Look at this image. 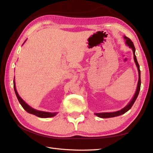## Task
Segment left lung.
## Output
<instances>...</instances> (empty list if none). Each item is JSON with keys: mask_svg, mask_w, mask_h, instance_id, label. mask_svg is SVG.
<instances>
[{"mask_svg": "<svg viewBox=\"0 0 153 153\" xmlns=\"http://www.w3.org/2000/svg\"><path fill=\"white\" fill-rule=\"evenodd\" d=\"M123 38L126 39V43L128 46L131 48V49L133 50V53H134V61L135 62L136 66L137 67V70H138V73H139V80H138V83H137V89H136V91L135 95L133 97L132 99L131 100V101L129 102V104L126 106H125L124 108H122V110H118V111L116 112H102V113H95V114L96 116H97L99 118H112V117H116L118 116H120L122 114H123L126 113V112H128V110L131 108V106L134 105L135 100L137 99L139 91H140V88H141V71H140V69H139V65L138 64V62L137 60V58H136L135 52V48L134 47V45L133 43V42L131 41V40L130 39L127 37L126 36L123 37Z\"/></svg>", "mask_w": 153, "mask_h": 153, "instance_id": "1", "label": "left lung"}]
</instances>
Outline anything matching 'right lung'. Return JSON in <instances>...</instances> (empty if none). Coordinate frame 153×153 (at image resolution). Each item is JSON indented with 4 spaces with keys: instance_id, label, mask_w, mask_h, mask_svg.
<instances>
[{
    "instance_id": "obj_1",
    "label": "right lung",
    "mask_w": 153,
    "mask_h": 153,
    "mask_svg": "<svg viewBox=\"0 0 153 153\" xmlns=\"http://www.w3.org/2000/svg\"><path fill=\"white\" fill-rule=\"evenodd\" d=\"M25 43V42H24ZM14 91L16 93V95L17 97L18 101L20 103V105L22 106L24 108V109L25 110V111L27 112L28 113L31 114H33L37 116L39 118H50V117H53L54 116H56L57 114L56 112H43V111H39V110H37L33 108H31V106H29L25 102L24 100H23L19 96L18 93L16 91V85H15V81L14 80Z\"/></svg>"
}]
</instances>
